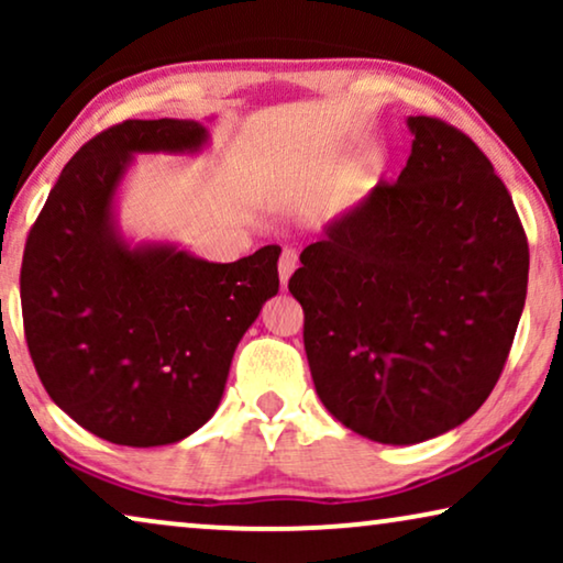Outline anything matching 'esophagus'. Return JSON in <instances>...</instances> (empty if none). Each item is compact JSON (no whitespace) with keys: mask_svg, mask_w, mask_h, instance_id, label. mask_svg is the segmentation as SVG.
<instances>
[{"mask_svg":"<svg viewBox=\"0 0 563 563\" xmlns=\"http://www.w3.org/2000/svg\"><path fill=\"white\" fill-rule=\"evenodd\" d=\"M297 264H299L297 251L295 249H284L282 256H279V279H282V284L289 282V276L295 274Z\"/></svg>","mask_w":563,"mask_h":563,"instance_id":"34e87169","label":"esophagus"}]
</instances>
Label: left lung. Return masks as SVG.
<instances>
[{
  "label": "left lung",
  "mask_w": 563,
  "mask_h": 563,
  "mask_svg": "<svg viewBox=\"0 0 563 563\" xmlns=\"http://www.w3.org/2000/svg\"><path fill=\"white\" fill-rule=\"evenodd\" d=\"M407 125L415 141L397 181L328 225L289 279L322 405L391 445L479 410L528 291L526 230L489 158L449 122Z\"/></svg>",
  "instance_id": "1"
}]
</instances>
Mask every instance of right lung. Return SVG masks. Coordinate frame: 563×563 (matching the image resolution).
<instances>
[{"label":"right lung","mask_w":563,"mask_h":563,"mask_svg":"<svg viewBox=\"0 0 563 563\" xmlns=\"http://www.w3.org/2000/svg\"><path fill=\"white\" fill-rule=\"evenodd\" d=\"M191 120H125L60 172L22 253V325L53 402L133 449L176 443L218 410L235 345L279 291V245L210 264L172 245L130 249L112 197L133 153L197 151Z\"/></svg>","instance_id":"1"}]
</instances>
